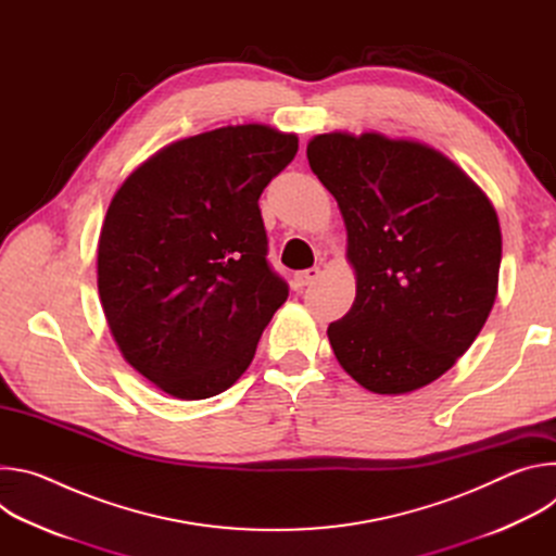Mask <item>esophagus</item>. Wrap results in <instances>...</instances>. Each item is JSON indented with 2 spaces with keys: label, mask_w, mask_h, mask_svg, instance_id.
Returning <instances> with one entry per match:
<instances>
[{
  "label": "esophagus",
  "mask_w": 556,
  "mask_h": 556,
  "mask_svg": "<svg viewBox=\"0 0 556 556\" xmlns=\"http://www.w3.org/2000/svg\"><path fill=\"white\" fill-rule=\"evenodd\" d=\"M319 275H321V270H319V268H307V270H299V273H294V283H296L299 288H303V286H309V283H314L316 279H319Z\"/></svg>",
  "instance_id": "obj_1"
}]
</instances>
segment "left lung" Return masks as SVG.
Masks as SVG:
<instances>
[{
    "label": "left lung",
    "mask_w": 556,
    "mask_h": 556,
    "mask_svg": "<svg viewBox=\"0 0 556 556\" xmlns=\"http://www.w3.org/2000/svg\"><path fill=\"white\" fill-rule=\"evenodd\" d=\"M309 169L334 195L356 296L328 339L374 393L416 391L478 339L500 283L493 202L442 151L378 131L319 134Z\"/></svg>",
    "instance_id": "obj_1"
}]
</instances>
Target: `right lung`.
I'll list each match as a JSON object with an SVG mask.
<instances>
[{"mask_svg": "<svg viewBox=\"0 0 556 556\" xmlns=\"http://www.w3.org/2000/svg\"><path fill=\"white\" fill-rule=\"evenodd\" d=\"M296 149V134L262 123L189 136L149 155L108 206L97 281L110 332L178 401L235 384L288 299L260 195Z\"/></svg>", "mask_w": 556, "mask_h": 556, "instance_id": "1", "label": "right lung"}]
</instances>
